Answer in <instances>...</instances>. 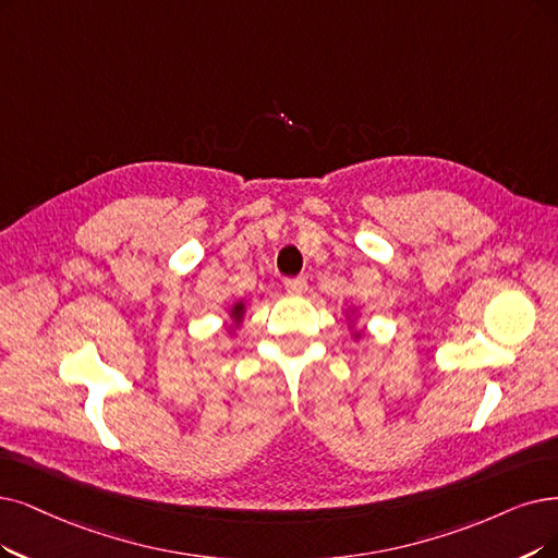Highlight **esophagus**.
<instances>
[{"label": "esophagus", "instance_id": "1", "mask_svg": "<svg viewBox=\"0 0 558 558\" xmlns=\"http://www.w3.org/2000/svg\"><path fill=\"white\" fill-rule=\"evenodd\" d=\"M283 288H286L288 295H304V293H306V279H304V277L288 279V281L283 283Z\"/></svg>", "mask_w": 558, "mask_h": 558}]
</instances>
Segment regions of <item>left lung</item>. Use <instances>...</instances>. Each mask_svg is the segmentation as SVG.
Segmentation results:
<instances>
[{
	"label": "left lung",
	"mask_w": 558,
	"mask_h": 558,
	"mask_svg": "<svg viewBox=\"0 0 558 558\" xmlns=\"http://www.w3.org/2000/svg\"><path fill=\"white\" fill-rule=\"evenodd\" d=\"M356 320H360V308L356 306H348L345 308V323H348V331H350V337H352V341H362L364 339V329L356 325Z\"/></svg>",
	"instance_id": "obj_1"
}]
</instances>
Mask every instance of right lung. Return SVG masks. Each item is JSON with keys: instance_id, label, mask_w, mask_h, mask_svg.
<instances>
[{"instance_id": "1", "label": "right lung", "mask_w": 558, "mask_h": 558, "mask_svg": "<svg viewBox=\"0 0 558 558\" xmlns=\"http://www.w3.org/2000/svg\"><path fill=\"white\" fill-rule=\"evenodd\" d=\"M244 316H247V302L235 300L233 304H229V308H227V323H225V329H227L229 337H235V333L240 331V327L244 323Z\"/></svg>"}]
</instances>
